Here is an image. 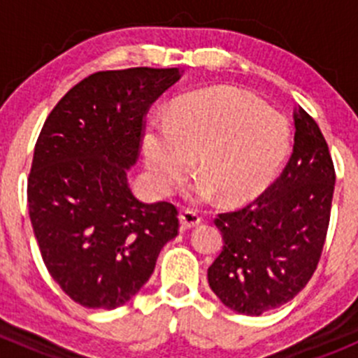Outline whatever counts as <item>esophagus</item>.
Returning a JSON list of instances; mask_svg holds the SVG:
<instances>
[{"label": "esophagus", "mask_w": 358, "mask_h": 358, "mask_svg": "<svg viewBox=\"0 0 358 358\" xmlns=\"http://www.w3.org/2000/svg\"><path fill=\"white\" fill-rule=\"evenodd\" d=\"M178 218H180V227H182V230L192 229V227H197L201 223V216L197 215L196 211H192V209H185V211H182Z\"/></svg>", "instance_id": "obj_1"}]
</instances>
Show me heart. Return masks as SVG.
Instances as JSON below:
<instances>
[{"mask_svg":"<svg viewBox=\"0 0 358 358\" xmlns=\"http://www.w3.org/2000/svg\"><path fill=\"white\" fill-rule=\"evenodd\" d=\"M289 150L286 119L234 88H213L180 100L168 119L152 117L143 136L150 180L162 194L192 171L197 199L218 194L227 204L255 199L268 187Z\"/></svg>","mask_w":358,"mask_h":358,"instance_id":"obj_1","label":"heart"}]
</instances>
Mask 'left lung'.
<instances>
[{"mask_svg": "<svg viewBox=\"0 0 358 358\" xmlns=\"http://www.w3.org/2000/svg\"><path fill=\"white\" fill-rule=\"evenodd\" d=\"M294 147L275 182L236 211L220 213L223 249L208 268L225 306L262 315L291 301L319 265L331 218L336 173L315 119L299 107Z\"/></svg>", "mask_w": 358, "mask_h": 358, "instance_id": "1", "label": "left lung"}]
</instances>
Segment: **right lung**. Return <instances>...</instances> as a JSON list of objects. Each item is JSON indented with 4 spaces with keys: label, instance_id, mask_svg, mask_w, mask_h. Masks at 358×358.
<instances>
[{
    "label": "right lung",
    "instance_id": "1",
    "mask_svg": "<svg viewBox=\"0 0 358 358\" xmlns=\"http://www.w3.org/2000/svg\"><path fill=\"white\" fill-rule=\"evenodd\" d=\"M178 79V67L95 72L60 99L39 133L29 216L50 275L86 308L129 301L178 236L176 206L138 201L126 178L147 112Z\"/></svg>",
    "mask_w": 358,
    "mask_h": 358
}]
</instances>
